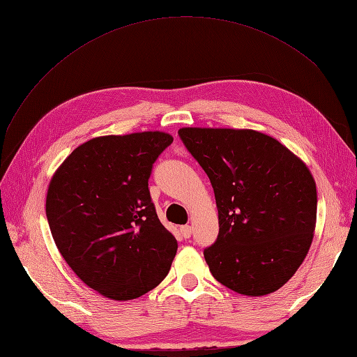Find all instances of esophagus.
<instances>
[{"mask_svg": "<svg viewBox=\"0 0 357 357\" xmlns=\"http://www.w3.org/2000/svg\"><path fill=\"white\" fill-rule=\"evenodd\" d=\"M180 232H181L183 236H185V238H189V236L192 235V228L189 225H185V226H181V228H180Z\"/></svg>", "mask_w": 357, "mask_h": 357, "instance_id": "esophagus-1", "label": "esophagus"}]
</instances>
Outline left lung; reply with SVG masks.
<instances>
[{
    "label": "left lung",
    "instance_id": "8db88e82",
    "mask_svg": "<svg viewBox=\"0 0 357 357\" xmlns=\"http://www.w3.org/2000/svg\"><path fill=\"white\" fill-rule=\"evenodd\" d=\"M178 135L214 190L219 235L204 250L213 277L241 295L273 294L304 262L314 236L311 171L255 129L180 128Z\"/></svg>",
    "mask_w": 357,
    "mask_h": 357
}]
</instances>
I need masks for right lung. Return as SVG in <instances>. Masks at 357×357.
Segmentation results:
<instances>
[{
  "instance_id": "1",
  "label": "right lung",
  "mask_w": 357,
  "mask_h": 357,
  "mask_svg": "<svg viewBox=\"0 0 357 357\" xmlns=\"http://www.w3.org/2000/svg\"><path fill=\"white\" fill-rule=\"evenodd\" d=\"M171 143L162 131L95 137L74 149L49 183L46 215L58 250L105 298H139L174 261L177 240L149 192L155 160Z\"/></svg>"
}]
</instances>
